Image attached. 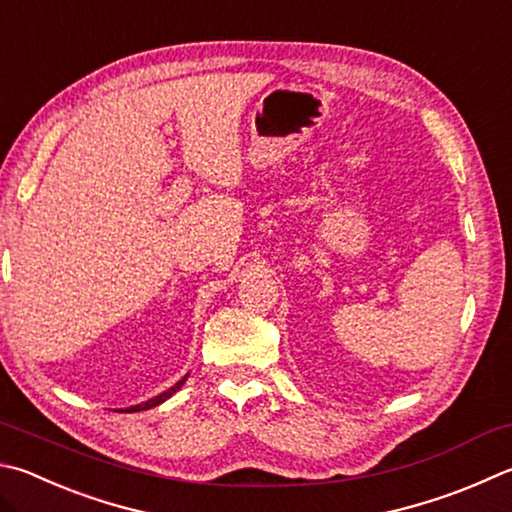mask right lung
Wrapping results in <instances>:
<instances>
[{"mask_svg":"<svg viewBox=\"0 0 512 512\" xmlns=\"http://www.w3.org/2000/svg\"><path fill=\"white\" fill-rule=\"evenodd\" d=\"M185 378H188V376H185ZM185 378H181L179 383H176L174 387L167 389V392L159 394V396H156V398H150V401H147V403H141V405H134V407H129V412H141V410H150V407H156V405H159V403L167 401V398H170V396L176 392V389H181V385L185 383Z\"/></svg>","mask_w":512,"mask_h":512,"instance_id":"1","label":"right lung"}]
</instances>
